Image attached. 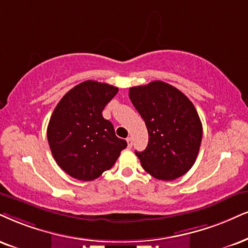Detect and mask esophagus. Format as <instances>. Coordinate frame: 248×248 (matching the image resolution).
<instances>
[{
  "mask_svg": "<svg viewBox=\"0 0 248 248\" xmlns=\"http://www.w3.org/2000/svg\"><path fill=\"white\" fill-rule=\"evenodd\" d=\"M126 142H127V147L131 148L133 146V139L131 138V137H129V138L126 139Z\"/></svg>",
  "mask_w": 248,
  "mask_h": 248,
  "instance_id": "obj_1",
  "label": "esophagus"
}]
</instances>
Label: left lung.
I'll list each match as a JSON object with an SVG mask.
<instances>
[{
    "label": "left lung",
    "instance_id": "obj_1",
    "mask_svg": "<svg viewBox=\"0 0 248 248\" xmlns=\"http://www.w3.org/2000/svg\"><path fill=\"white\" fill-rule=\"evenodd\" d=\"M129 96L148 130L147 147L136 151L143 169L161 180L185 175L197 160L202 140V124L193 103L161 80L131 87Z\"/></svg>",
    "mask_w": 248,
    "mask_h": 248
}]
</instances>
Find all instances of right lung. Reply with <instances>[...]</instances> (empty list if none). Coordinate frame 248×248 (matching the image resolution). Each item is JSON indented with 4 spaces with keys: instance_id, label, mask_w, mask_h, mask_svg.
Returning a JSON list of instances; mask_svg holds the SVG:
<instances>
[{
    "instance_id": "1",
    "label": "right lung",
    "mask_w": 248,
    "mask_h": 248,
    "mask_svg": "<svg viewBox=\"0 0 248 248\" xmlns=\"http://www.w3.org/2000/svg\"><path fill=\"white\" fill-rule=\"evenodd\" d=\"M118 88L86 80L70 90L51 115L47 129L51 154L68 175L96 179L115 164L127 142L116 137L114 125L102 111Z\"/></svg>"
}]
</instances>
